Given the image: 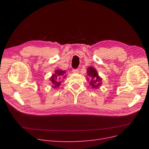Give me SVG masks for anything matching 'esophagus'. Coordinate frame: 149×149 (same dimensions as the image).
I'll return each instance as SVG.
<instances>
[{
	"mask_svg": "<svg viewBox=\"0 0 149 149\" xmlns=\"http://www.w3.org/2000/svg\"><path fill=\"white\" fill-rule=\"evenodd\" d=\"M72 72H73V73L77 74V73H79V69H72Z\"/></svg>",
	"mask_w": 149,
	"mask_h": 149,
	"instance_id": "esophagus-1",
	"label": "esophagus"
}]
</instances>
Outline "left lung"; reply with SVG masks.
<instances>
[{"mask_svg":"<svg viewBox=\"0 0 149 149\" xmlns=\"http://www.w3.org/2000/svg\"><path fill=\"white\" fill-rule=\"evenodd\" d=\"M88 75L90 79V85L93 88H98L101 84L100 82L101 79L99 77L96 69L92 67H89L87 70Z\"/></svg>","mask_w":149,"mask_h":149,"instance_id":"left-lung-1","label":"left lung"}]
</instances>
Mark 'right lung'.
Instances as JSON below:
<instances>
[{
    "instance_id": "1",
    "label": "right lung",
    "mask_w": 149,
    "mask_h": 149,
    "mask_svg": "<svg viewBox=\"0 0 149 149\" xmlns=\"http://www.w3.org/2000/svg\"><path fill=\"white\" fill-rule=\"evenodd\" d=\"M65 70H57L55 72V74H53L51 77V78L50 79L51 83L53 84L52 86H54L53 88H57L58 87L60 84H61V78L63 77L64 78L66 77V75H65Z\"/></svg>"
}]
</instances>
